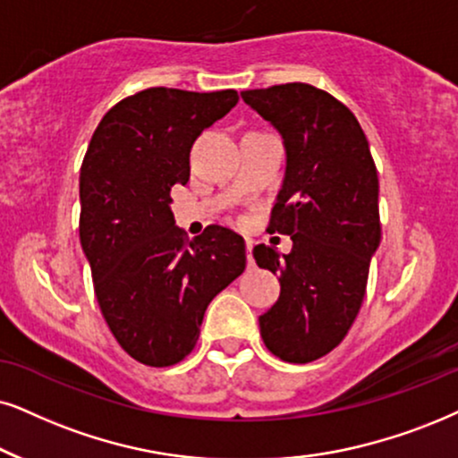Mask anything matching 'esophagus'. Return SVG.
<instances>
[{"mask_svg":"<svg viewBox=\"0 0 458 458\" xmlns=\"http://www.w3.org/2000/svg\"><path fill=\"white\" fill-rule=\"evenodd\" d=\"M245 245H247V262H249V266H253V241H245Z\"/></svg>","mask_w":458,"mask_h":458,"instance_id":"esophagus-1","label":"esophagus"}]
</instances>
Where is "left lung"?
Returning <instances> with one entry per match:
<instances>
[{"label":"left lung","instance_id":"left-lung-1","mask_svg":"<svg viewBox=\"0 0 458 458\" xmlns=\"http://www.w3.org/2000/svg\"><path fill=\"white\" fill-rule=\"evenodd\" d=\"M241 97L281 132L287 152L268 230L292 236L293 247H253L259 268L281 276L259 334L272 355L309 363L343 343L361 309L380 242L378 173L355 114L329 92L292 82Z\"/></svg>","mask_w":458,"mask_h":458}]
</instances>
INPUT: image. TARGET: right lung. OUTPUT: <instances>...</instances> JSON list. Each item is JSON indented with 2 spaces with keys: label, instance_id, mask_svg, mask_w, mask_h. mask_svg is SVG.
Wrapping results in <instances>:
<instances>
[{
  "label": "right lung",
  "instance_id": "right-lung-1",
  "mask_svg": "<svg viewBox=\"0 0 458 458\" xmlns=\"http://www.w3.org/2000/svg\"><path fill=\"white\" fill-rule=\"evenodd\" d=\"M239 101L236 90H139L103 115L80 169V242L118 344L139 363L175 366L207 306L242 275L245 241L207 225L177 228L171 188L188 183L194 139Z\"/></svg>",
  "mask_w": 458,
  "mask_h": 458
}]
</instances>
